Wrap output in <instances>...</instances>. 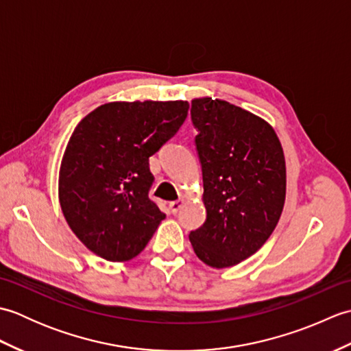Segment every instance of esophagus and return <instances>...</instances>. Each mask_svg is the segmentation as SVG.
I'll return each instance as SVG.
<instances>
[{
    "instance_id": "obj_1",
    "label": "esophagus",
    "mask_w": 351,
    "mask_h": 351,
    "mask_svg": "<svg viewBox=\"0 0 351 351\" xmlns=\"http://www.w3.org/2000/svg\"><path fill=\"white\" fill-rule=\"evenodd\" d=\"M185 202H184V199H180V200H173V202H170L169 204V208H170V211H171V214H176V213H180V210L182 208V205H184Z\"/></svg>"
}]
</instances>
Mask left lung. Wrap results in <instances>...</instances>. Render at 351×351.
<instances>
[{"instance_id":"obj_1","label":"left lung","mask_w":351,"mask_h":351,"mask_svg":"<svg viewBox=\"0 0 351 351\" xmlns=\"http://www.w3.org/2000/svg\"><path fill=\"white\" fill-rule=\"evenodd\" d=\"M202 164L206 220L189 238L213 268L240 264L270 238L285 204L287 167L273 126L247 110L213 98L191 101Z\"/></svg>"}]
</instances>
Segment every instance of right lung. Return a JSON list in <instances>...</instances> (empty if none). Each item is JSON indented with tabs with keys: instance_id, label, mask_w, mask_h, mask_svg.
<instances>
[{
	"instance_id": "add662e5",
	"label": "right lung",
	"mask_w": 351,
	"mask_h": 351,
	"mask_svg": "<svg viewBox=\"0 0 351 351\" xmlns=\"http://www.w3.org/2000/svg\"><path fill=\"white\" fill-rule=\"evenodd\" d=\"M187 101L108 102L81 121L64 149L58 200L72 232L111 263L136 258L166 219L149 199V156L189 114Z\"/></svg>"
}]
</instances>
